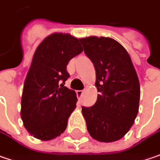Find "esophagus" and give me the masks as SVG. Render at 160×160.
I'll use <instances>...</instances> for the list:
<instances>
[{
  "instance_id": "esophagus-1",
  "label": "esophagus",
  "mask_w": 160,
  "mask_h": 160,
  "mask_svg": "<svg viewBox=\"0 0 160 160\" xmlns=\"http://www.w3.org/2000/svg\"><path fill=\"white\" fill-rule=\"evenodd\" d=\"M76 94H77L78 98L80 99V98H81V97H82V94H83V90H77V91H76Z\"/></svg>"
}]
</instances>
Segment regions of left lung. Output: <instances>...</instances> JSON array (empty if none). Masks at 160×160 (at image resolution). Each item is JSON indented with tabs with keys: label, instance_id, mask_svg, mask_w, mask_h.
<instances>
[{
	"label": "left lung",
	"instance_id": "left-lung-1",
	"mask_svg": "<svg viewBox=\"0 0 160 160\" xmlns=\"http://www.w3.org/2000/svg\"><path fill=\"white\" fill-rule=\"evenodd\" d=\"M96 70L98 99L82 107L90 136L103 142L120 140L133 124L140 102V83L124 47L110 38H80Z\"/></svg>",
	"mask_w": 160,
	"mask_h": 160
}]
</instances>
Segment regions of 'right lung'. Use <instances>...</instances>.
<instances>
[{
  "label": "right lung",
  "mask_w": 160,
  "mask_h": 160,
  "mask_svg": "<svg viewBox=\"0 0 160 160\" xmlns=\"http://www.w3.org/2000/svg\"><path fill=\"white\" fill-rule=\"evenodd\" d=\"M83 48L70 34L54 33L38 46L24 82L21 119L35 138L49 141L61 135L76 108L74 90L65 87L69 62Z\"/></svg>",
  "instance_id": "1"
}]
</instances>
